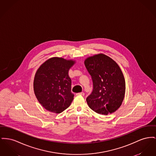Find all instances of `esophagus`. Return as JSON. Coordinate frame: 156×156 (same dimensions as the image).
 Listing matches in <instances>:
<instances>
[{
    "mask_svg": "<svg viewBox=\"0 0 156 156\" xmlns=\"http://www.w3.org/2000/svg\"><path fill=\"white\" fill-rule=\"evenodd\" d=\"M76 95H83H83H85V93H84V92H82L77 93Z\"/></svg>",
    "mask_w": 156,
    "mask_h": 156,
    "instance_id": "obj_1",
    "label": "esophagus"
}]
</instances>
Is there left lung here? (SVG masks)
Listing matches in <instances>:
<instances>
[{
	"label": "left lung",
	"instance_id": "8db88e82",
	"mask_svg": "<svg viewBox=\"0 0 156 156\" xmlns=\"http://www.w3.org/2000/svg\"><path fill=\"white\" fill-rule=\"evenodd\" d=\"M91 76L93 90L86 100L97 113L107 115L121 106L124 98L126 83L118 64L104 54L94 55L85 61Z\"/></svg>",
	"mask_w": 156,
	"mask_h": 156
}]
</instances>
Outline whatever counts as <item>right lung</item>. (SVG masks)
<instances>
[{
    "label": "right lung",
    "instance_id": "right-lung-1",
    "mask_svg": "<svg viewBox=\"0 0 156 156\" xmlns=\"http://www.w3.org/2000/svg\"><path fill=\"white\" fill-rule=\"evenodd\" d=\"M74 62L55 57L47 60L37 69L34 82V92L46 110L58 114L71 105L74 95L68 71Z\"/></svg>",
    "mask_w": 156,
    "mask_h": 156
}]
</instances>
